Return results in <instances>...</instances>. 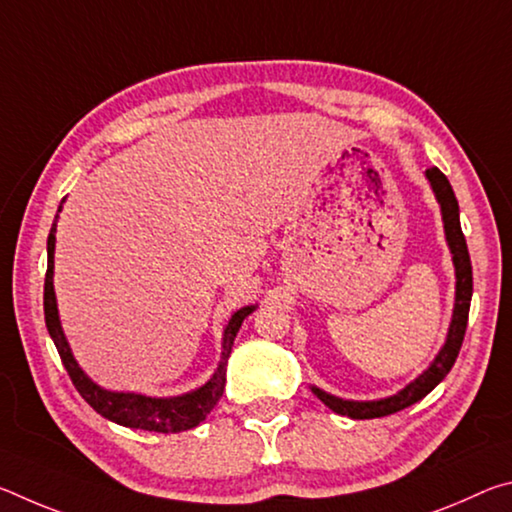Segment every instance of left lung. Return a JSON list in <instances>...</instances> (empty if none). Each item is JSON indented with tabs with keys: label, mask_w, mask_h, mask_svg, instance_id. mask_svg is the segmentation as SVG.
I'll return each mask as SVG.
<instances>
[{
	"label": "left lung",
	"mask_w": 512,
	"mask_h": 512,
	"mask_svg": "<svg viewBox=\"0 0 512 512\" xmlns=\"http://www.w3.org/2000/svg\"><path fill=\"white\" fill-rule=\"evenodd\" d=\"M427 178L433 187V192H436L440 210H443L447 244L452 248L454 266H456V305H454L452 325H449L447 343L424 375H420L413 384L406 386L402 393L386 397V400L350 402V400H339V397L334 395H327L320 391V388H314V393L318 395L320 402L327 404L332 411L348 415V418H354V420L384 418V415L397 413L406 409V406L422 400V397L431 393L433 388L447 377V372L452 370L465 339V327H467V316H470V300H472V262H470V253H467L465 235L461 230V219H458V201L447 176L438 167L427 169Z\"/></svg>",
	"instance_id": "obj_1"
}]
</instances>
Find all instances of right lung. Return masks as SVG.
<instances>
[{"mask_svg": "<svg viewBox=\"0 0 512 512\" xmlns=\"http://www.w3.org/2000/svg\"><path fill=\"white\" fill-rule=\"evenodd\" d=\"M60 212V207H58ZM58 219V216H56ZM56 219L51 223L49 237H47V275H45V323L49 329V336L56 343V350L60 354V361L67 370L69 379L76 386V391L88 402L94 411L101 413L103 418L121 424V427L131 429H144V431H158V433H178L194 429L201 424L207 413H210L216 402L221 400L225 388V366H228V357L232 352V343L239 332L244 318L255 307L239 309L235 316L230 318L228 327L223 334V352L221 363L216 368L214 377L207 381L205 386L198 388L194 393L180 395V397H146L135 393H110L103 391L92 379L83 375L79 363L74 361L69 345L65 341L63 327L58 320L56 309V293H54V246H56Z\"/></svg>", "mask_w": 512, "mask_h": 512, "instance_id": "1", "label": "right lung"}]
</instances>
